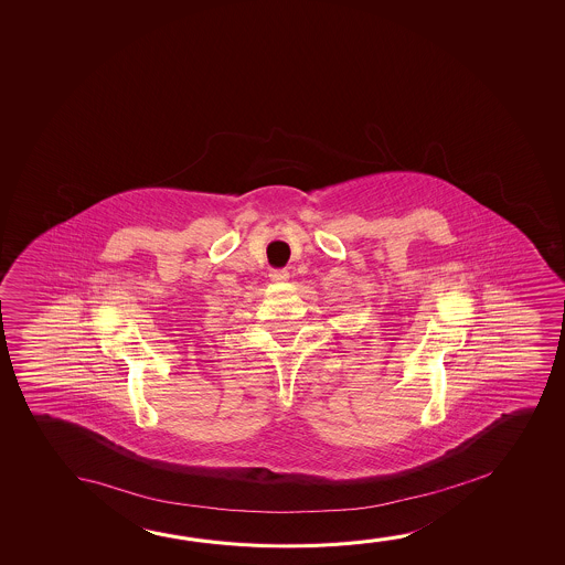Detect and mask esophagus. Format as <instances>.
Masks as SVG:
<instances>
[{
    "mask_svg": "<svg viewBox=\"0 0 565 565\" xmlns=\"http://www.w3.org/2000/svg\"><path fill=\"white\" fill-rule=\"evenodd\" d=\"M269 279L276 281V284H281V281L289 279V271H287V269H271V271H269Z\"/></svg>",
    "mask_w": 565,
    "mask_h": 565,
    "instance_id": "1",
    "label": "esophagus"
}]
</instances>
